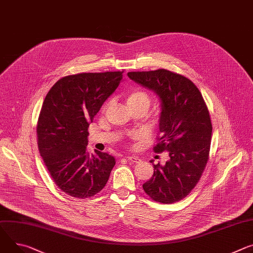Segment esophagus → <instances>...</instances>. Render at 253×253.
Listing matches in <instances>:
<instances>
[{"instance_id":"34e87169","label":"esophagus","mask_w":253,"mask_h":253,"mask_svg":"<svg viewBox=\"0 0 253 253\" xmlns=\"http://www.w3.org/2000/svg\"><path fill=\"white\" fill-rule=\"evenodd\" d=\"M127 159L129 160V162L135 163V164H138V163L141 162V159L138 156H136V155H127Z\"/></svg>"}]
</instances>
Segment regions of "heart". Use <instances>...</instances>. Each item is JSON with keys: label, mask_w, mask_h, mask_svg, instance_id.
<instances>
[{"label": "heart", "mask_w": 253, "mask_h": 253, "mask_svg": "<svg viewBox=\"0 0 253 253\" xmlns=\"http://www.w3.org/2000/svg\"><path fill=\"white\" fill-rule=\"evenodd\" d=\"M150 105V99L147 93L142 89H134L127 95L126 97V106L128 109L135 107H146L148 109ZM108 104L105 106L104 110L107 109Z\"/></svg>", "instance_id": "obj_1"}]
</instances>
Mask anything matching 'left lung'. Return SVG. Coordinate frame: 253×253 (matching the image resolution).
<instances>
[{"mask_svg": "<svg viewBox=\"0 0 253 253\" xmlns=\"http://www.w3.org/2000/svg\"><path fill=\"white\" fill-rule=\"evenodd\" d=\"M127 75L157 96L162 136L154 151L169 155L165 166L153 165V175L143 183V190L156 202H178L195 188L208 162L212 137L209 111L198 87L180 75L167 70Z\"/></svg>", "mask_w": 253, "mask_h": 253, "instance_id": "8db88e82", "label": "left lung"}]
</instances>
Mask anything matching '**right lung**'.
<instances>
[{
    "mask_svg": "<svg viewBox=\"0 0 253 253\" xmlns=\"http://www.w3.org/2000/svg\"><path fill=\"white\" fill-rule=\"evenodd\" d=\"M123 72L60 79L45 97L37 125L38 147L56 186L75 198L93 197L106 186L116 160L86 150L87 128L122 82Z\"/></svg>",
    "mask_w": 253,
    "mask_h": 253,
    "instance_id": "add662e5",
    "label": "right lung"
}]
</instances>
